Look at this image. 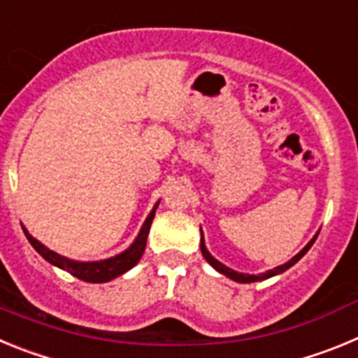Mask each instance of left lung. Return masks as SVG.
<instances>
[{"mask_svg":"<svg viewBox=\"0 0 358 358\" xmlns=\"http://www.w3.org/2000/svg\"><path fill=\"white\" fill-rule=\"evenodd\" d=\"M317 235H319V233H315L314 238L310 240V242L306 243L305 248H303L301 251L297 252V255L294 256V258H290V260L287 262V264L278 265V267L271 268V271H267V273H262V274H245V273H238V271H233V268H229V267H226V265H224V264H220V262H218L217 258H213V256H211V252L206 249V243H204V235H202V229H201V251H202V256L206 258L208 264H210L211 267H213L215 271H217V273L224 274V276H227V278H229V280L236 281V283H255V281H264V280H268V278L278 276V274H281V273H285L287 268H290L294 264H297V262L301 260L303 256H305L306 252H308V249L312 248V243L315 242V238H317Z\"/></svg>","mask_w":358,"mask_h":358,"instance_id":"obj_1","label":"left lung"}]
</instances>
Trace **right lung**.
<instances>
[{
  "label": "right lung",
  "mask_w": 358,
  "mask_h": 358,
  "mask_svg": "<svg viewBox=\"0 0 358 358\" xmlns=\"http://www.w3.org/2000/svg\"><path fill=\"white\" fill-rule=\"evenodd\" d=\"M159 206V201L154 204L152 211L148 213V217L145 218L143 226H141L140 233L134 238V242L129 245L127 249L123 252L116 256H110V258H106V260H98V262H77L71 260V258H66V256L59 255V252L52 251L48 249L44 243H41L39 240L34 238L27 231V227H23L24 235H27L28 242L31 243V248L36 249L41 256H43L44 260L50 262L55 267L62 268L66 273H69L71 276L78 278L82 281H87V283H107V281L115 280V278L122 276L127 271H131L140 258L143 256L145 245H147V236L148 231H150V224L156 217V210Z\"/></svg>",
  "instance_id": "obj_1"
}]
</instances>
